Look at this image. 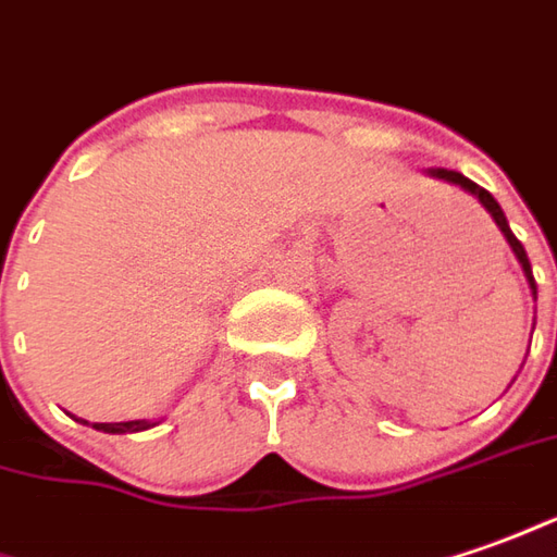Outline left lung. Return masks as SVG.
I'll list each match as a JSON object with an SVG mask.
<instances>
[{
	"instance_id": "8db88e82",
	"label": "left lung",
	"mask_w": 557,
	"mask_h": 557,
	"mask_svg": "<svg viewBox=\"0 0 557 557\" xmlns=\"http://www.w3.org/2000/svg\"><path fill=\"white\" fill-rule=\"evenodd\" d=\"M430 176H436V180H445V183H454L460 185L463 191H469V195H475L479 198V203L485 207L487 213L494 215V222H497V228L503 231V237L509 240V247H512V252L518 256V262H521V268H524V274H528V283H531L533 295H536V283H533V271H531V262H528V252H524V247H521V240H518L516 234H512V228H509V222H506V215H503L500 203L494 200V195L491 191H485L482 185H475L472 180H467L463 173H454V170H430Z\"/></svg>"
}]
</instances>
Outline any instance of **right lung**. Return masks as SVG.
<instances>
[{
    "label": "right lung",
    "instance_id": "right-lung-1",
    "mask_svg": "<svg viewBox=\"0 0 557 557\" xmlns=\"http://www.w3.org/2000/svg\"><path fill=\"white\" fill-rule=\"evenodd\" d=\"M88 423V421H82ZM97 430H103V433H139V430H149V421H124V423H94Z\"/></svg>",
    "mask_w": 557,
    "mask_h": 557
}]
</instances>
